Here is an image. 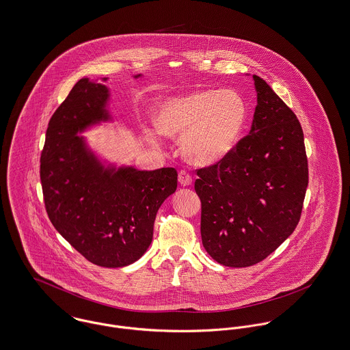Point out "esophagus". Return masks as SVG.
Here are the masks:
<instances>
[{"label": "esophagus", "instance_id": "1", "mask_svg": "<svg viewBox=\"0 0 350 350\" xmlns=\"http://www.w3.org/2000/svg\"><path fill=\"white\" fill-rule=\"evenodd\" d=\"M178 181H180V184L183 185V187H188L191 184V176L189 174L187 170H180V173H178Z\"/></svg>", "mask_w": 350, "mask_h": 350}]
</instances>
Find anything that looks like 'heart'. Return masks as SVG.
I'll return each mask as SVG.
<instances>
[{"instance_id": "obj_1", "label": "heart", "mask_w": 350, "mask_h": 350, "mask_svg": "<svg viewBox=\"0 0 350 350\" xmlns=\"http://www.w3.org/2000/svg\"><path fill=\"white\" fill-rule=\"evenodd\" d=\"M247 120L241 94L201 89L162 103L156 122L163 135L181 137V150L196 165L224 160L237 145Z\"/></svg>"}]
</instances>
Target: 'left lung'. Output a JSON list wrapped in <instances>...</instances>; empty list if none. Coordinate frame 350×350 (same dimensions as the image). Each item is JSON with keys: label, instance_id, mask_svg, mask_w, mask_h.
<instances>
[{"label": "left lung", "instance_id": "left-lung-1", "mask_svg": "<svg viewBox=\"0 0 350 350\" xmlns=\"http://www.w3.org/2000/svg\"><path fill=\"white\" fill-rule=\"evenodd\" d=\"M249 135L221 161L196 169L201 239L221 265L265 260L296 229L308 188V157L296 114L258 76Z\"/></svg>", "mask_w": 350, "mask_h": 350}]
</instances>
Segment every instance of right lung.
I'll list each match as a JSON object with an SVG mask.
<instances>
[{"mask_svg": "<svg viewBox=\"0 0 350 350\" xmlns=\"http://www.w3.org/2000/svg\"><path fill=\"white\" fill-rule=\"evenodd\" d=\"M138 77V76H137ZM105 85L79 81L54 111L41 152L44 204L57 232L94 265L137 261L153 239L162 202L177 189V170H104L77 133L108 118Z\"/></svg>", "mask_w": 350, "mask_h": 350, "instance_id": "add662e5", "label": "right lung"}]
</instances>
